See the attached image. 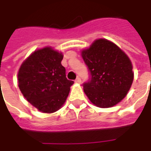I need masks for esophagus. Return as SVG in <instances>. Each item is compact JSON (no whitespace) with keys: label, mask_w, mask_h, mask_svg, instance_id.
Listing matches in <instances>:
<instances>
[{"label":"esophagus","mask_w":151,"mask_h":151,"mask_svg":"<svg viewBox=\"0 0 151 151\" xmlns=\"http://www.w3.org/2000/svg\"><path fill=\"white\" fill-rule=\"evenodd\" d=\"M75 82H76V83H81V79L80 78V77H77V78L76 79Z\"/></svg>","instance_id":"34e87169"}]
</instances>
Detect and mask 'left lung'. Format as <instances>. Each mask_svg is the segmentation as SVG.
<instances>
[{
  "label": "left lung",
  "mask_w": 151,
  "mask_h": 151,
  "mask_svg": "<svg viewBox=\"0 0 151 151\" xmlns=\"http://www.w3.org/2000/svg\"><path fill=\"white\" fill-rule=\"evenodd\" d=\"M91 78L83 84L96 107H113L124 98L134 80L133 66L124 52L107 39H97L81 52Z\"/></svg>",
  "instance_id": "left-lung-1"
}]
</instances>
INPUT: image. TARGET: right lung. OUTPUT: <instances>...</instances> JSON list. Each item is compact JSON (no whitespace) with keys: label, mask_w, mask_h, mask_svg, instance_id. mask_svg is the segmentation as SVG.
I'll use <instances>...</instances> for the list:
<instances>
[{"label":"right lung","mask_w":151,"mask_h":151,"mask_svg":"<svg viewBox=\"0 0 151 151\" xmlns=\"http://www.w3.org/2000/svg\"><path fill=\"white\" fill-rule=\"evenodd\" d=\"M62 60L61 53L46 47L34 51L19 69V89L27 100L42 113L59 110L74 83L66 78Z\"/></svg>","instance_id":"add662e5"}]
</instances>
